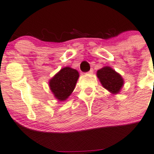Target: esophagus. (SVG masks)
Listing matches in <instances>:
<instances>
[{"label":"esophagus","mask_w":154,"mask_h":154,"mask_svg":"<svg viewBox=\"0 0 154 154\" xmlns=\"http://www.w3.org/2000/svg\"><path fill=\"white\" fill-rule=\"evenodd\" d=\"M93 73H94V70L93 69H91L90 71H89L88 73H87V74H92Z\"/></svg>","instance_id":"obj_1"}]
</instances>
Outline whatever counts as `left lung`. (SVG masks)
<instances>
[{
    "mask_svg": "<svg viewBox=\"0 0 154 154\" xmlns=\"http://www.w3.org/2000/svg\"><path fill=\"white\" fill-rule=\"evenodd\" d=\"M96 75L103 88L113 95L119 94L124 84L121 74L110 66H104L98 70Z\"/></svg>",
    "mask_w": 154,
    "mask_h": 154,
    "instance_id": "left-lung-1",
    "label": "left lung"
}]
</instances>
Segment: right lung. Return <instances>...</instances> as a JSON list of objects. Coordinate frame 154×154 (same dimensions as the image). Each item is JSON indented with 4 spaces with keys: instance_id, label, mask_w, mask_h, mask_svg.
<instances>
[{
    "instance_id": "obj_1",
    "label": "right lung",
    "mask_w": 154,
    "mask_h": 154,
    "mask_svg": "<svg viewBox=\"0 0 154 154\" xmlns=\"http://www.w3.org/2000/svg\"><path fill=\"white\" fill-rule=\"evenodd\" d=\"M79 78L77 70L68 66L61 68L48 82L54 97L59 101H65L73 91Z\"/></svg>"
}]
</instances>
